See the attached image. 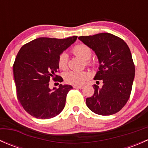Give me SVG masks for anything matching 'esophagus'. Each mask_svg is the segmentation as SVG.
<instances>
[{
    "label": "esophagus",
    "mask_w": 148,
    "mask_h": 148,
    "mask_svg": "<svg viewBox=\"0 0 148 148\" xmlns=\"http://www.w3.org/2000/svg\"><path fill=\"white\" fill-rule=\"evenodd\" d=\"M73 87L77 88V89H82L84 88V86H82V85H74V86H73Z\"/></svg>",
    "instance_id": "esophagus-1"
}]
</instances>
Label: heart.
<instances>
[{"mask_svg":"<svg viewBox=\"0 0 148 148\" xmlns=\"http://www.w3.org/2000/svg\"><path fill=\"white\" fill-rule=\"evenodd\" d=\"M72 51L74 55L79 57L84 61H87L88 59H90L92 53V51L90 47L85 44H78L75 46ZM67 59H68V56L66 53H62L59 56L58 64L61 69L64 70L67 68ZM86 64H89V62H86ZM88 77H89V74L84 71H69L66 72L64 75L66 82L73 85L82 84L87 79Z\"/></svg>","mask_w":148,"mask_h":148,"instance_id":"obj_1","label":"heart"}]
</instances>
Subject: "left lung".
Returning a JSON list of instances; mask_svg holds the SVG:
<instances>
[{"label": "left lung", "instance_id": "left-lung-1", "mask_svg": "<svg viewBox=\"0 0 148 148\" xmlns=\"http://www.w3.org/2000/svg\"><path fill=\"white\" fill-rule=\"evenodd\" d=\"M78 38L97 56L99 71L94 79L97 80V83L98 80L103 82L102 87L94 85L95 93L86 98V106L99 115L118 112L129 99L135 78V65L127 44L109 33Z\"/></svg>", "mask_w": 148, "mask_h": 148}]
</instances>
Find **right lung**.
<instances>
[{
  "mask_svg": "<svg viewBox=\"0 0 148 148\" xmlns=\"http://www.w3.org/2000/svg\"><path fill=\"white\" fill-rule=\"evenodd\" d=\"M77 36L66 38H36L21 48L13 64V75L17 97L22 107L33 117L50 119L56 117L65 107L71 85L60 84L49 88V81L62 82L56 75L58 61L62 52L74 44Z\"/></svg>",
  "mask_w": 148,
  "mask_h": 148,
  "instance_id": "add662e5",
  "label": "right lung"
}]
</instances>
